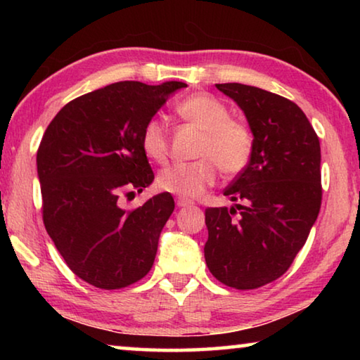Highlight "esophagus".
Instances as JSON below:
<instances>
[{"instance_id": "1", "label": "esophagus", "mask_w": 360, "mask_h": 360, "mask_svg": "<svg viewBox=\"0 0 360 360\" xmlns=\"http://www.w3.org/2000/svg\"><path fill=\"white\" fill-rule=\"evenodd\" d=\"M176 205H178L179 208H184V206H191V205H193V202H192V200H187V198H184V197H178V198H176Z\"/></svg>"}]
</instances>
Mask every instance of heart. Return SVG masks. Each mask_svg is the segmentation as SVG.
<instances>
[{"label": "heart", "instance_id": "heart-1", "mask_svg": "<svg viewBox=\"0 0 360 360\" xmlns=\"http://www.w3.org/2000/svg\"><path fill=\"white\" fill-rule=\"evenodd\" d=\"M181 119L202 130L195 157L197 160L162 169L157 186L184 198H195L214 184L219 169L225 176L245 172L254 150L251 130L230 119L227 106L206 94L187 96L176 105ZM141 149L146 157L163 165L168 160L169 139L167 127L158 119L146 122L141 131Z\"/></svg>", "mask_w": 360, "mask_h": 360}]
</instances>
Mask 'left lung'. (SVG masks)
Masks as SVG:
<instances>
[{
  "mask_svg": "<svg viewBox=\"0 0 360 360\" xmlns=\"http://www.w3.org/2000/svg\"><path fill=\"white\" fill-rule=\"evenodd\" d=\"M216 87L245 111L254 150L224 191L241 205L205 210V260L217 281L251 290L283 276L307 243L321 210V146L294 101L245 84Z\"/></svg>",
  "mask_w": 360,
  "mask_h": 360,
  "instance_id": "1",
  "label": "left lung"
}]
</instances>
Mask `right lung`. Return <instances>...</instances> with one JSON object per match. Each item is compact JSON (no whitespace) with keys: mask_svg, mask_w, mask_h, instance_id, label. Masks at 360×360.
I'll list each match as a JSON object with an SVG mask.
<instances>
[{"mask_svg":"<svg viewBox=\"0 0 360 360\" xmlns=\"http://www.w3.org/2000/svg\"><path fill=\"white\" fill-rule=\"evenodd\" d=\"M182 87L178 81L106 85L65 105L41 139L42 221L70 270L90 285L127 288L154 265L158 236L174 210L172 193L133 210L122 208V198L154 181L141 149L143 127Z\"/></svg>","mask_w":360,"mask_h":360,"instance_id":"1","label":"right lung"}]
</instances>
